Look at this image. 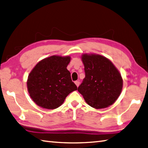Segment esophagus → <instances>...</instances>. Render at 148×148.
I'll return each instance as SVG.
<instances>
[{
    "instance_id": "1",
    "label": "esophagus",
    "mask_w": 148,
    "mask_h": 148,
    "mask_svg": "<svg viewBox=\"0 0 148 148\" xmlns=\"http://www.w3.org/2000/svg\"><path fill=\"white\" fill-rule=\"evenodd\" d=\"M75 85L77 86V87H79V84H80V82H79V81H77L75 82Z\"/></svg>"
}]
</instances>
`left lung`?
<instances>
[{"mask_svg": "<svg viewBox=\"0 0 148 148\" xmlns=\"http://www.w3.org/2000/svg\"><path fill=\"white\" fill-rule=\"evenodd\" d=\"M85 78L77 91L91 107L101 109L114 103L123 87L121 74L111 60L96 53H83Z\"/></svg>", "mask_w": 148, "mask_h": 148, "instance_id": "left-lung-1", "label": "left lung"}]
</instances>
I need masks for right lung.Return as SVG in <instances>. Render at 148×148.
<instances>
[{
	"label": "right lung",
	"mask_w": 148,
	"mask_h": 148,
	"mask_svg": "<svg viewBox=\"0 0 148 148\" xmlns=\"http://www.w3.org/2000/svg\"><path fill=\"white\" fill-rule=\"evenodd\" d=\"M71 59L70 56H50L38 62L30 72L27 89L38 106L57 108L71 92L77 90L67 69Z\"/></svg>",
	"instance_id": "add662e5"
}]
</instances>
